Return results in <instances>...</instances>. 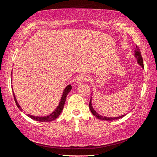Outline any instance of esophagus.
Returning <instances> with one entry per match:
<instances>
[{"instance_id": "34e87169", "label": "esophagus", "mask_w": 157, "mask_h": 157, "mask_svg": "<svg viewBox=\"0 0 157 157\" xmlns=\"http://www.w3.org/2000/svg\"><path fill=\"white\" fill-rule=\"evenodd\" d=\"M88 80H89V77L87 75H80L79 77H78V78L77 79V82L78 84H81L82 82L88 81Z\"/></svg>"}]
</instances>
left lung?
Wrapping results in <instances>:
<instances>
[{"instance_id":"obj_1","label":"left lung","mask_w":157,"mask_h":157,"mask_svg":"<svg viewBox=\"0 0 157 157\" xmlns=\"http://www.w3.org/2000/svg\"><path fill=\"white\" fill-rule=\"evenodd\" d=\"M136 50H135V57L137 58V63H138L142 67L144 68V61H143V58H142V56L141 55V52L139 49L138 47H137V46H136ZM89 107H90V111L92 112V113L93 114V115L96 117V118H99V119L100 120H103V121H114V120H118L119 119V118H122L123 117H124L125 115H122L121 117H103L101 115H99V114H98L96 111L94 110V109H93L92 107V101H91V99H90V103H89Z\"/></svg>"}]
</instances>
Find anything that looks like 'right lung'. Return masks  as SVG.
I'll use <instances>...</instances> for the list:
<instances>
[{
	"instance_id": "right-lung-1",
	"label": "right lung",
	"mask_w": 157,
	"mask_h": 157,
	"mask_svg": "<svg viewBox=\"0 0 157 157\" xmlns=\"http://www.w3.org/2000/svg\"><path fill=\"white\" fill-rule=\"evenodd\" d=\"M71 89H72V86H71V85H70V84L68 85V86H67V87H66L64 89L63 92V95H62V96H61V101L59 103V105L58 106V107L56 109V110L53 113H51L50 115L46 116V117H34V116L30 115H29V114H28L27 116L30 117L31 118H32V119H33V120L36 121H39V122H50V121H54L55 119H56V118L59 117V115H60V113H61V111H62L63 107H64V105H65L66 98H67V94L71 91ZM13 94L14 100H15V102L16 103L17 107L20 109V111H22L23 109L21 108L20 105L18 104V103L16 100V98L15 97V95H14V94H13Z\"/></svg>"
}]
</instances>
